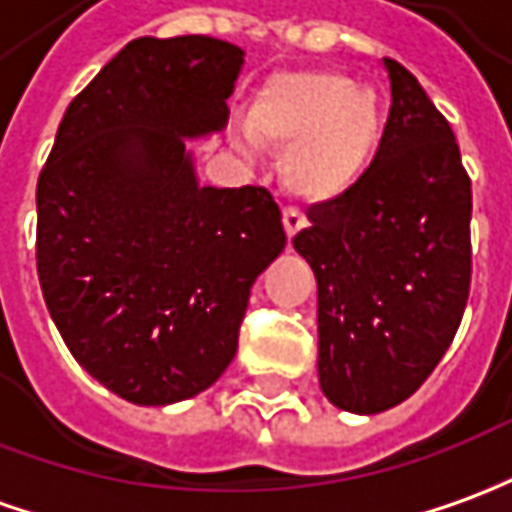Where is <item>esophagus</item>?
Listing matches in <instances>:
<instances>
[{
  "mask_svg": "<svg viewBox=\"0 0 512 512\" xmlns=\"http://www.w3.org/2000/svg\"><path fill=\"white\" fill-rule=\"evenodd\" d=\"M283 227L288 238H294L302 227H305V215L297 207H285L283 210Z\"/></svg>",
  "mask_w": 512,
  "mask_h": 512,
  "instance_id": "1",
  "label": "esophagus"
}]
</instances>
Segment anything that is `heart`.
Returning <instances> with one entry per match:
<instances>
[{
	"label": "heart",
	"instance_id": "1",
	"mask_svg": "<svg viewBox=\"0 0 512 512\" xmlns=\"http://www.w3.org/2000/svg\"><path fill=\"white\" fill-rule=\"evenodd\" d=\"M387 111L370 86H350L333 69L277 72L249 103V137L283 148L288 193L328 204L350 193L384 142Z\"/></svg>",
	"mask_w": 512,
	"mask_h": 512
}]
</instances>
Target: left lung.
Here are the masks:
<instances>
[{
    "instance_id": "obj_1",
    "label": "left lung",
    "mask_w": 512,
    "mask_h": 512,
    "mask_svg": "<svg viewBox=\"0 0 512 512\" xmlns=\"http://www.w3.org/2000/svg\"><path fill=\"white\" fill-rule=\"evenodd\" d=\"M392 83L384 142L361 182L308 212L294 238L316 274L319 384L375 415L406 401L446 356L471 291V179L448 120L417 78Z\"/></svg>"
}]
</instances>
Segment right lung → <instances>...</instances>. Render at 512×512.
I'll use <instances>...</instances> for the list:
<instances>
[{
  "mask_svg": "<svg viewBox=\"0 0 512 512\" xmlns=\"http://www.w3.org/2000/svg\"><path fill=\"white\" fill-rule=\"evenodd\" d=\"M243 50L134 38L69 103L36 187V269L83 370L142 406L193 398L238 350L285 249L266 187H198L184 137L227 125Z\"/></svg>",
  "mask_w": 512,
  "mask_h": 512,
  "instance_id": "obj_1",
  "label": "right lung"
}]
</instances>
